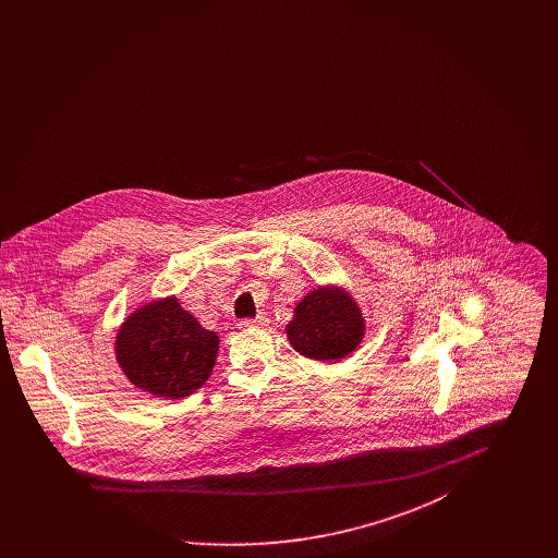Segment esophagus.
Here are the masks:
<instances>
[{
    "label": "esophagus",
    "instance_id": "obj_1",
    "mask_svg": "<svg viewBox=\"0 0 558 558\" xmlns=\"http://www.w3.org/2000/svg\"><path fill=\"white\" fill-rule=\"evenodd\" d=\"M267 324L266 316H257V318H244L240 319L239 328H253V326H264Z\"/></svg>",
    "mask_w": 558,
    "mask_h": 558
}]
</instances>
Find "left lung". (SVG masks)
I'll return each mask as SVG.
<instances>
[{
  "label": "left lung",
  "instance_id": "1",
  "mask_svg": "<svg viewBox=\"0 0 558 558\" xmlns=\"http://www.w3.org/2000/svg\"><path fill=\"white\" fill-rule=\"evenodd\" d=\"M287 335L301 355L332 362L360 345L364 319L349 294L337 289H318L296 305Z\"/></svg>",
  "mask_w": 558,
  "mask_h": 558
}]
</instances>
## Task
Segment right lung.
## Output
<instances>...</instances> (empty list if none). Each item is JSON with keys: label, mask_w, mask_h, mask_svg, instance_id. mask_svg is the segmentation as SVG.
Wrapping results in <instances>:
<instances>
[{"label": "right lung", "mask_w": 558, "mask_h": 558, "mask_svg": "<svg viewBox=\"0 0 558 558\" xmlns=\"http://www.w3.org/2000/svg\"><path fill=\"white\" fill-rule=\"evenodd\" d=\"M219 339L178 299L155 301L132 314L117 337V357L135 387L159 398H186L211 376Z\"/></svg>", "instance_id": "right-lung-1"}]
</instances>
